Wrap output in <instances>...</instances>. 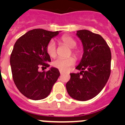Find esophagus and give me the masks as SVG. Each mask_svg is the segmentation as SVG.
<instances>
[{
	"instance_id": "1",
	"label": "esophagus",
	"mask_w": 125,
	"mask_h": 125,
	"mask_svg": "<svg viewBox=\"0 0 125 125\" xmlns=\"http://www.w3.org/2000/svg\"><path fill=\"white\" fill-rule=\"evenodd\" d=\"M59 72H60V74H61V75H62V74H63L64 73V72H63V71H59Z\"/></svg>"
}]
</instances>
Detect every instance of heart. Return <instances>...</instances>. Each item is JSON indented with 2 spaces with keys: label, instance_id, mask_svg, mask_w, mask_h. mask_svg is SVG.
<instances>
[{
  "label": "heart",
  "instance_id": "heart-1",
  "mask_svg": "<svg viewBox=\"0 0 125 125\" xmlns=\"http://www.w3.org/2000/svg\"><path fill=\"white\" fill-rule=\"evenodd\" d=\"M62 43L70 48L71 52L75 57H79L80 54V52L78 50L74 49L76 46V41L69 36H64L61 39ZM46 51L50 57H54L56 55V46L54 41H51L47 44L46 47ZM75 59L73 57H69L66 59H62V58H57L54 60L52 62V65L54 68H57L61 71H66L73 65L74 64Z\"/></svg>",
  "mask_w": 125,
  "mask_h": 125
}]
</instances>
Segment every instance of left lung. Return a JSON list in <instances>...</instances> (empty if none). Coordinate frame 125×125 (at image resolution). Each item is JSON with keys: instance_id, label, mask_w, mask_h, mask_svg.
I'll return each mask as SVG.
<instances>
[{"instance_id": "8db88e82", "label": "left lung", "mask_w": 125, "mask_h": 125, "mask_svg": "<svg viewBox=\"0 0 125 125\" xmlns=\"http://www.w3.org/2000/svg\"><path fill=\"white\" fill-rule=\"evenodd\" d=\"M83 47V54L76 69L71 73L66 87L69 95L78 101H87L98 95L111 73V54L106 42L100 35L88 30L77 31Z\"/></svg>"}]
</instances>
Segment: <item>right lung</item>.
I'll return each mask as SVG.
<instances>
[{"label": "right lung", "instance_id": "add662e5", "mask_svg": "<svg viewBox=\"0 0 125 125\" xmlns=\"http://www.w3.org/2000/svg\"><path fill=\"white\" fill-rule=\"evenodd\" d=\"M59 32L33 29L19 37L14 44L10 58L13 79L20 92L31 100L48 96L60 75L58 69L54 67L46 72L39 71L41 66L49 67L51 58L46 47Z\"/></svg>", "mask_w": 125, "mask_h": 125}]
</instances>
